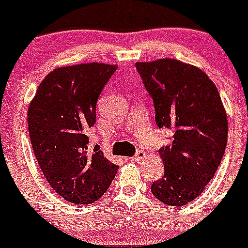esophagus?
<instances>
[{"mask_svg": "<svg viewBox=\"0 0 248 248\" xmlns=\"http://www.w3.org/2000/svg\"><path fill=\"white\" fill-rule=\"evenodd\" d=\"M144 158H145V153L142 152V150H140V152H137V154L132 158V160L138 161V163H140V161H142Z\"/></svg>", "mask_w": 248, "mask_h": 248, "instance_id": "obj_1", "label": "esophagus"}]
</instances>
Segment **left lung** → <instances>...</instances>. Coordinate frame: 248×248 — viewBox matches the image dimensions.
Masks as SVG:
<instances>
[{
    "label": "left lung",
    "instance_id": "obj_1",
    "mask_svg": "<svg viewBox=\"0 0 248 248\" xmlns=\"http://www.w3.org/2000/svg\"><path fill=\"white\" fill-rule=\"evenodd\" d=\"M155 108L159 128L173 132L159 150L164 176L152 193L171 207L192 202L218 170L228 142V117L219 92L202 69L173 59L137 62Z\"/></svg>",
    "mask_w": 248,
    "mask_h": 248
}]
</instances>
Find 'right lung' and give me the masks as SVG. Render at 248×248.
I'll return each instance as SVG.
<instances>
[{
	"label": "right lung",
	"mask_w": 248,
	"mask_h": 248,
	"mask_svg": "<svg viewBox=\"0 0 248 248\" xmlns=\"http://www.w3.org/2000/svg\"><path fill=\"white\" fill-rule=\"evenodd\" d=\"M115 64L59 67L39 84L28 108L34 154L47 184L64 201L90 204L108 191L119 166L99 145L88 150L87 133L96 121V101Z\"/></svg>",
	"instance_id": "1"
}]
</instances>
